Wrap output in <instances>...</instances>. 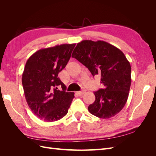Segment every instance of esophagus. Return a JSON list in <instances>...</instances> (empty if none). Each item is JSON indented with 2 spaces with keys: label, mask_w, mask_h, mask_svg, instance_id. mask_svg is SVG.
<instances>
[{
  "label": "esophagus",
  "mask_w": 156,
  "mask_h": 156,
  "mask_svg": "<svg viewBox=\"0 0 156 156\" xmlns=\"http://www.w3.org/2000/svg\"><path fill=\"white\" fill-rule=\"evenodd\" d=\"M85 93V92H84V90H82V91H79V92H77V95L78 96H83V94Z\"/></svg>",
  "instance_id": "1"
}]
</instances>
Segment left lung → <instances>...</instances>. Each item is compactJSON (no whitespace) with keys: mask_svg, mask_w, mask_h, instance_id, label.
Returning <instances> with one entry per match:
<instances>
[{"mask_svg":"<svg viewBox=\"0 0 156 156\" xmlns=\"http://www.w3.org/2000/svg\"><path fill=\"white\" fill-rule=\"evenodd\" d=\"M72 56L89 69L94 77L101 76L104 88L94 92L96 100L88 109L100 119H110L124 108L131 83V66L119 49L104 41L83 40Z\"/></svg>","mask_w":156,"mask_h":156,"instance_id":"8db88e82","label":"left lung"}]
</instances>
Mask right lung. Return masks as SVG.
<instances>
[{"label": "right lung", "instance_id": "1", "mask_svg": "<svg viewBox=\"0 0 156 156\" xmlns=\"http://www.w3.org/2000/svg\"><path fill=\"white\" fill-rule=\"evenodd\" d=\"M75 44H62L40 49L28 59L22 84L28 105L45 122H55L68 112L74 98L58 75L67 65ZM58 86L63 90L58 89Z\"/></svg>", "mask_w": 156, "mask_h": 156}]
</instances>
